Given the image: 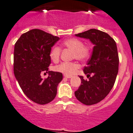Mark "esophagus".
I'll use <instances>...</instances> for the list:
<instances>
[{
    "label": "esophagus",
    "instance_id": "34e87169",
    "mask_svg": "<svg viewBox=\"0 0 133 133\" xmlns=\"http://www.w3.org/2000/svg\"><path fill=\"white\" fill-rule=\"evenodd\" d=\"M64 76L65 77V78H72V76H68V75H65V74H64Z\"/></svg>",
    "mask_w": 133,
    "mask_h": 133
}]
</instances>
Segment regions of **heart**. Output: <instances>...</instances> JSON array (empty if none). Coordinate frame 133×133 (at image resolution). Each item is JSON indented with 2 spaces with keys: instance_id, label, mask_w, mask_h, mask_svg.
I'll return each instance as SVG.
<instances>
[{
  "instance_id": "b5f03b06",
  "label": "heart",
  "mask_w": 133,
  "mask_h": 133,
  "mask_svg": "<svg viewBox=\"0 0 133 133\" xmlns=\"http://www.w3.org/2000/svg\"><path fill=\"white\" fill-rule=\"evenodd\" d=\"M64 46L72 50V59L79 61H85L91 57L92 46L91 45H84L82 40L76 38H71L64 41ZM61 54V49L58 46H54L50 52V57L54 62L59 61ZM79 68V65L76 62H63L54 67V69L65 75L74 74Z\"/></svg>"
}]
</instances>
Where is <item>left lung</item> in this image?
Listing matches in <instances>:
<instances>
[{
    "label": "left lung",
    "mask_w": 133,
    "mask_h": 133,
    "mask_svg": "<svg viewBox=\"0 0 133 133\" xmlns=\"http://www.w3.org/2000/svg\"><path fill=\"white\" fill-rule=\"evenodd\" d=\"M75 35L90 39L95 46L83 69L88 79L80 76L81 84L74 94L83 104H96L107 97L116 81L119 63L116 43L107 33L96 29Z\"/></svg>",
    "instance_id": "obj_1"
}]
</instances>
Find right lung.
<instances>
[{"label": "right lung", "instance_id": "1", "mask_svg": "<svg viewBox=\"0 0 133 133\" xmlns=\"http://www.w3.org/2000/svg\"><path fill=\"white\" fill-rule=\"evenodd\" d=\"M60 39L43 30L33 29L23 33L16 42L14 50V73L26 96L40 105L50 103L57 95L62 74L49 71L51 48ZM49 72L45 79L42 73Z\"/></svg>", "mask_w": 133, "mask_h": 133}]
</instances>
